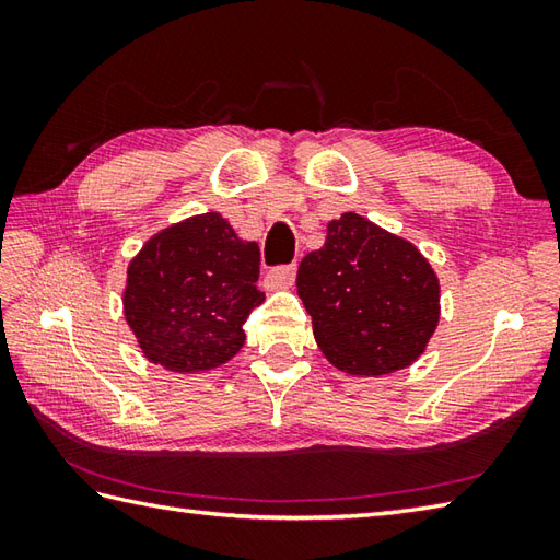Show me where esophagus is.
Here are the masks:
<instances>
[{
    "mask_svg": "<svg viewBox=\"0 0 560 560\" xmlns=\"http://www.w3.org/2000/svg\"><path fill=\"white\" fill-rule=\"evenodd\" d=\"M295 279V265H281V267H273L267 271L265 277V287L267 289H287L291 287Z\"/></svg>",
    "mask_w": 560,
    "mask_h": 560,
    "instance_id": "obj_1",
    "label": "esophagus"
}]
</instances>
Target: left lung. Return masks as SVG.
I'll return each mask as SVG.
<instances>
[{"label":"left lung","mask_w":560,"mask_h":560,"mask_svg":"<svg viewBox=\"0 0 560 560\" xmlns=\"http://www.w3.org/2000/svg\"><path fill=\"white\" fill-rule=\"evenodd\" d=\"M299 295L319 349L351 375H387L423 353L440 315V287L411 243L359 213L327 225L299 267Z\"/></svg>","instance_id":"left-lung-1"}]
</instances>
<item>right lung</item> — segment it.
<instances>
[{
	"label": "right lung",
	"mask_w": 560,
	"mask_h": 560,
	"mask_svg": "<svg viewBox=\"0 0 560 560\" xmlns=\"http://www.w3.org/2000/svg\"><path fill=\"white\" fill-rule=\"evenodd\" d=\"M259 247L221 213L161 231L129 261L125 317L149 361L175 373L217 368L241 351L257 291Z\"/></svg>",
	"instance_id": "add662e5"
}]
</instances>
